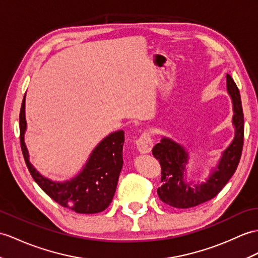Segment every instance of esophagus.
Returning <instances> with one entry per match:
<instances>
[{
	"label": "esophagus",
	"instance_id": "1",
	"mask_svg": "<svg viewBox=\"0 0 258 258\" xmlns=\"http://www.w3.org/2000/svg\"><path fill=\"white\" fill-rule=\"evenodd\" d=\"M136 146L141 154L151 153L154 146L151 134H149L148 132H143L142 135L136 141Z\"/></svg>",
	"mask_w": 258,
	"mask_h": 258
}]
</instances>
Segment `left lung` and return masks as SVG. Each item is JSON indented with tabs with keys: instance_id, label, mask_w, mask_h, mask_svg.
<instances>
[{
	"instance_id": "left-lung-1",
	"label": "left lung",
	"mask_w": 258,
	"mask_h": 258,
	"mask_svg": "<svg viewBox=\"0 0 258 258\" xmlns=\"http://www.w3.org/2000/svg\"><path fill=\"white\" fill-rule=\"evenodd\" d=\"M226 87L234 109L233 124L235 126V137L224 151L218 167L207 182L192 185L183 180L188 153L179 144L164 137L154 146L153 155L161 167V185L157 189V194L166 205L178 209L199 206L213 199L234 175L243 149L244 115L238 88L230 75H226Z\"/></svg>"
}]
</instances>
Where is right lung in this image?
Masks as SVG:
<instances>
[{"instance_id":"add662e5","label":"right lung","mask_w":258,"mask_h":258,"mask_svg":"<svg viewBox=\"0 0 258 258\" xmlns=\"http://www.w3.org/2000/svg\"><path fill=\"white\" fill-rule=\"evenodd\" d=\"M26 130L25 97L20 112V141L24 159L34 180L52 200L77 213H98L105 210L115 194L119 172L123 166L124 132L106 136L94 148L83 170L66 182H55L43 177L28 160L24 143Z\"/></svg>"}]
</instances>
